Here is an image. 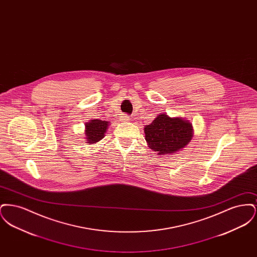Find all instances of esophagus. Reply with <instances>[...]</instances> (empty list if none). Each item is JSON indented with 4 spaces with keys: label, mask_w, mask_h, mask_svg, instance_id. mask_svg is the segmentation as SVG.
<instances>
[{
    "label": "esophagus",
    "mask_w": 257,
    "mask_h": 257,
    "mask_svg": "<svg viewBox=\"0 0 257 257\" xmlns=\"http://www.w3.org/2000/svg\"><path fill=\"white\" fill-rule=\"evenodd\" d=\"M130 118H129V115H123V116H121L120 117V120H122V121H127V120H129Z\"/></svg>",
    "instance_id": "1"
}]
</instances>
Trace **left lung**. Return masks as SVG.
<instances>
[{
    "label": "left lung",
    "mask_w": 257,
    "mask_h": 257,
    "mask_svg": "<svg viewBox=\"0 0 257 257\" xmlns=\"http://www.w3.org/2000/svg\"><path fill=\"white\" fill-rule=\"evenodd\" d=\"M193 126L182 117H170L161 113L145 127L148 147L158 155L172 154L189 145L193 138Z\"/></svg>",
    "instance_id": "obj_1"
}]
</instances>
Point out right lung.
Returning <instances> with one entry per match:
<instances>
[{
  "instance_id": "obj_1",
  "label": "right lung",
  "mask_w": 257,
  "mask_h": 257,
  "mask_svg": "<svg viewBox=\"0 0 257 257\" xmlns=\"http://www.w3.org/2000/svg\"><path fill=\"white\" fill-rule=\"evenodd\" d=\"M110 123L100 119H91L89 122L86 123V143L95 144L104 138V135L108 129Z\"/></svg>"
}]
</instances>
